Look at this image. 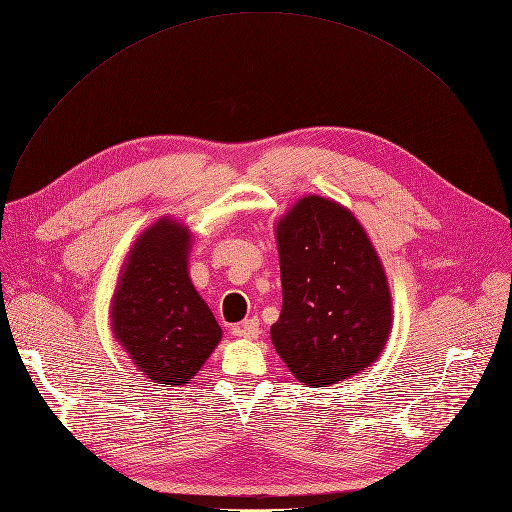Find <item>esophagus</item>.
<instances>
[{
  "instance_id": "1",
  "label": "esophagus",
  "mask_w": 512,
  "mask_h": 512,
  "mask_svg": "<svg viewBox=\"0 0 512 512\" xmlns=\"http://www.w3.org/2000/svg\"><path fill=\"white\" fill-rule=\"evenodd\" d=\"M232 335L241 337V339H257V335H259V318H247L245 322L239 324V327L232 329Z\"/></svg>"
}]
</instances>
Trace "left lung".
Segmentation results:
<instances>
[{
  "label": "left lung",
  "instance_id": "1",
  "mask_svg": "<svg viewBox=\"0 0 512 512\" xmlns=\"http://www.w3.org/2000/svg\"><path fill=\"white\" fill-rule=\"evenodd\" d=\"M284 304L271 343L292 376L327 388L361 374L392 331V294L382 259L343 204L300 198L275 222Z\"/></svg>",
  "mask_w": 512,
  "mask_h": 512
}]
</instances>
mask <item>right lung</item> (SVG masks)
<instances>
[{
    "label": "right lung",
    "instance_id": "1",
    "mask_svg": "<svg viewBox=\"0 0 512 512\" xmlns=\"http://www.w3.org/2000/svg\"><path fill=\"white\" fill-rule=\"evenodd\" d=\"M194 232L161 216L132 243L110 300V329L141 378L190 384L222 339L190 280Z\"/></svg>",
    "mask_w": 512,
    "mask_h": 512
}]
</instances>
